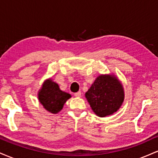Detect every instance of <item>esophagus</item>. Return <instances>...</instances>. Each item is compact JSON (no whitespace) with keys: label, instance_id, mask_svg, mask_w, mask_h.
<instances>
[{"label":"esophagus","instance_id":"34e87169","mask_svg":"<svg viewBox=\"0 0 158 158\" xmlns=\"http://www.w3.org/2000/svg\"><path fill=\"white\" fill-rule=\"evenodd\" d=\"M74 96L77 97H81V92L80 91H78L77 93L74 94Z\"/></svg>","mask_w":158,"mask_h":158}]
</instances>
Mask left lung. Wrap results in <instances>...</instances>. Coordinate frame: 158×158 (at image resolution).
<instances>
[{"instance_id":"1","label":"left lung","mask_w":158,"mask_h":158,"mask_svg":"<svg viewBox=\"0 0 158 158\" xmlns=\"http://www.w3.org/2000/svg\"><path fill=\"white\" fill-rule=\"evenodd\" d=\"M85 97L94 113L103 117L113 114L120 108L124 100V91L117 78L101 75L85 93Z\"/></svg>"}]
</instances>
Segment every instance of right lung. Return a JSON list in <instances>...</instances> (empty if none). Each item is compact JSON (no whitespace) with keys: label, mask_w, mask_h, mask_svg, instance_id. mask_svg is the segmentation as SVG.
<instances>
[{"label":"right lung","mask_w":158,"mask_h":158,"mask_svg":"<svg viewBox=\"0 0 158 158\" xmlns=\"http://www.w3.org/2000/svg\"><path fill=\"white\" fill-rule=\"evenodd\" d=\"M70 97V94L59 89V85L51 79L45 81L39 93L40 102L45 109L52 114L60 111Z\"/></svg>","instance_id":"1"}]
</instances>
